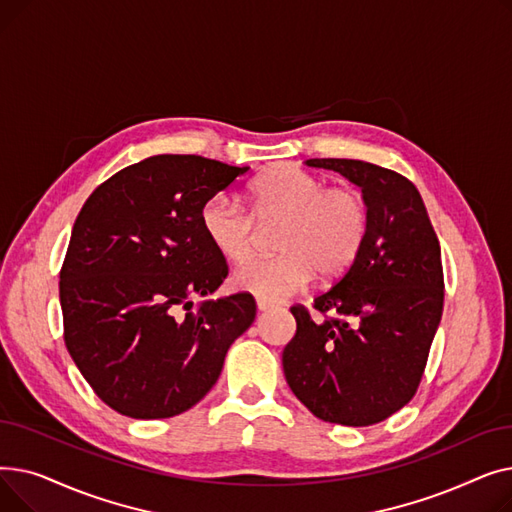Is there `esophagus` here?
<instances>
[{
    "instance_id": "obj_1",
    "label": "esophagus",
    "mask_w": 512,
    "mask_h": 512,
    "mask_svg": "<svg viewBox=\"0 0 512 512\" xmlns=\"http://www.w3.org/2000/svg\"><path fill=\"white\" fill-rule=\"evenodd\" d=\"M272 307H274V305H272L270 301H265V299H259V297H257V309H259V311H270Z\"/></svg>"
}]
</instances>
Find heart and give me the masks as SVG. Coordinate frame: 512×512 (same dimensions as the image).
Segmentation results:
<instances>
[{"label":"heart","mask_w":512,"mask_h":512,"mask_svg":"<svg viewBox=\"0 0 512 512\" xmlns=\"http://www.w3.org/2000/svg\"><path fill=\"white\" fill-rule=\"evenodd\" d=\"M253 212L230 193L213 195L201 209L205 236L220 255L245 261L253 255L257 221L282 222L278 257L253 259L236 267L232 284L265 301H284L315 276L336 278L361 253L369 211L353 188H326L313 174L280 166L251 184Z\"/></svg>","instance_id":"1"}]
</instances>
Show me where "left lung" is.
Listing matches in <instances>:
<instances>
[{"mask_svg":"<svg viewBox=\"0 0 512 512\" xmlns=\"http://www.w3.org/2000/svg\"><path fill=\"white\" fill-rule=\"evenodd\" d=\"M361 188L369 228L348 272L292 307L297 334L282 353L290 390L319 419L365 427L417 392L444 307L440 242L415 184L359 159H307Z\"/></svg>","mask_w":512,"mask_h":512,"instance_id":"1","label":"left lung"}]
</instances>
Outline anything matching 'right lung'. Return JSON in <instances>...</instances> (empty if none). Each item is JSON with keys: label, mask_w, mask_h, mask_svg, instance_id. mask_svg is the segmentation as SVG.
Wrapping results in <instances>:
<instances>
[{"label": "right lung", "mask_w": 512, "mask_h": 512, "mask_svg": "<svg viewBox=\"0 0 512 512\" xmlns=\"http://www.w3.org/2000/svg\"><path fill=\"white\" fill-rule=\"evenodd\" d=\"M247 172L201 155H153L80 209L60 274L64 340L107 407L132 419L188 411L251 328L249 292L193 307L228 276L201 209Z\"/></svg>", "instance_id": "add662e5"}]
</instances>
